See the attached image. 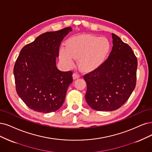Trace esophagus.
<instances>
[{
	"instance_id": "1",
	"label": "esophagus",
	"mask_w": 152,
	"mask_h": 152,
	"mask_svg": "<svg viewBox=\"0 0 152 152\" xmlns=\"http://www.w3.org/2000/svg\"><path fill=\"white\" fill-rule=\"evenodd\" d=\"M80 77V75L78 72H74L73 73L72 75V77H73V80H76L77 79V78H79Z\"/></svg>"
}]
</instances>
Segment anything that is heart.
I'll use <instances>...</instances> for the list:
<instances>
[{
  "label": "heart",
  "instance_id": "obj_1",
  "mask_svg": "<svg viewBox=\"0 0 152 152\" xmlns=\"http://www.w3.org/2000/svg\"><path fill=\"white\" fill-rule=\"evenodd\" d=\"M110 44L105 37L91 34H83L69 39L66 48L59 50L60 59L67 67L74 64V59H78V64L84 71H91L102 65L109 54Z\"/></svg>",
  "mask_w": 152,
  "mask_h": 152
}]
</instances>
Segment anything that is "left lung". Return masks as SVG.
I'll list each match as a JSON object with an SVG mask.
<instances>
[{
  "instance_id": "obj_1",
  "label": "left lung",
  "mask_w": 152,
  "mask_h": 152,
  "mask_svg": "<svg viewBox=\"0 0 152 152\" xmlns=\"http://www.w3.org/2000/svg\"><path fill=\"white\" fill-rule=\"evenodd\" d=\"M113 48L108 58L99 67L84 76L85 99L97 111H114L130 98L136 86L137 59L132 49L112 33Z\"/></svg>"
}]
</instances>
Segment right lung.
<instances>
[{
    "label": "right lung",
    "mask_w": 152,
    "mask_h": 152,
    "mask_svg": "<svg viewBox=\"0 0 152 152\" xmlns=\"http://www.w3.org/2000/svg\"><path fill=\"white\" fill-rule=\"evenodd\" d=\"M71 27L47 32L22 48L14 67L15 88L19 96L31 110L49 113L63 105L72 72L56 67V58L64 37Z\"/></svg>",
    "instance_id": "obj_1"
}]
</instances>
